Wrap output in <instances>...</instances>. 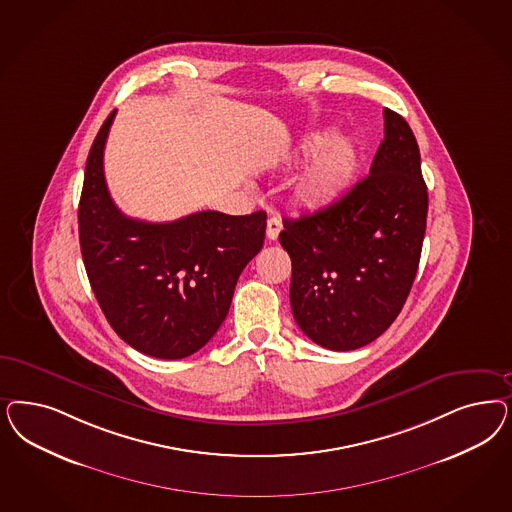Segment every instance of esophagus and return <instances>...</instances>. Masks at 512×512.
<instances>
[{
  "instance_id": "esophagus-1",
  "label": "esophagus",
  "mask_w": 512,
  "mask_h": 512,
  "mask_svg": "<svg viewBox=\"0 0 512 512\" xmlns=\"http://www.w3.org/2000/svg\"><path fill=\"white\" fill-rule=\"evenodd\" d=\"M282 230V222L279 216H271V218H267V239L269 241H275L277 237H279V233Z\"/></svg>"
}]
</instances>
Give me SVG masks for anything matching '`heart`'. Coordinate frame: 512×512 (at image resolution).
<instances>
[{
  "mask_svg": "<svg viewBox=\"0 0 512 512\" xmlns=\"http://www.w3.org/2000/svg\"><path fill=\"white\" fill-rule=\"evenodd\" d=\"M324 139L316 137L301 147V154H313ZM322 147V146H321ZM323 148V147H322ZM356 169V150L343 137H330L316 154L313 164L299 182V196L307 203L322 205L337 198Z\"/></svg>",
  "mask_w": 512,
  "mask_h": 512,
  "instance_id": "b5f03b06",
  "label": "heart"
}]
</instances>
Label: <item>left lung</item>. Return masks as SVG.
I'll return each mask as SVG.
<instances>
[{
  "mask_svg": "<svg viewBox=\"0 0 512 512\" xmlns=\"http://www.w3.org/2000/svg\"><path fill=\"white\" fill-rule=\"evenodd\" d=\"M428 188L411 126L384 109L369 175L314 215L284 218L290 305L320 347H365L392 326L411 292L426 233Z\"/></svg>",
  "mask_w": 512,
  "mask_h": 512,
  "instance_id": "left-lung-1",
  "label": "left lung"
}]
</instances>
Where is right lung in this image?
Segmentation results:
<instances>
[{
    "label": "right lung",
    "mask_w": 512,
    "mask_h": 512,
    "mask_svg": "<svg viewBox=\"0 0 512 512\" xmlns=\"http://www.w3.org/2000/svg\"><path fill=\"white\" fill-rule=\"evenodd\" d=\"M107 116L84 169L79 241L94 296L130 347L181 360L205 347L230 311L241 271L262 250L264 211H201L152 224L122 215L103 175Z\"/></svg>",
    "instance_id": "right-lung-1"
}]
</instances>
